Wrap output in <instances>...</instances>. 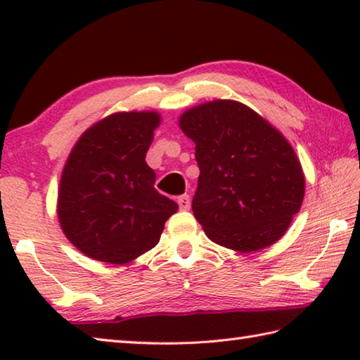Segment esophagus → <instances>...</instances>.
<instances>
[{
    "label": "esophagus",
    "mask_w": 360,
    "mask_h": 360,
    "mask_svg": "<svg viewBox=\"0 0 360 360\" xmlns=\"http://www.w3.org/2000/svg\"><path fill=\"white\" fill-rule=\"evenodd\" d=\"M178 205L182 211L191 210V197L188 195H181V197H178Z\"/></svg>",
    "instance_id": "obj_1"
}]
</instances>
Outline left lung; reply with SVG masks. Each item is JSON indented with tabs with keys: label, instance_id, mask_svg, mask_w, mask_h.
<instances>
[{
	"label": "left lung",
	"instance_id": "left-lung-1",
	"mask_svg": "<svg viewBox=\"0 0 360 360\" xmlns=\"http://www.w3.org/2000/svg\"><path fill=\"white\" fill-rule=\"evenodd\" d=\"M179 127L195 143L200 176L192 210L206 236L238 252L281 238L304 195L300 160L288 139L233 100L188 109Z\"/></svg>",
	"mask_w": 360,
	"mask_h": 360
}]
</instances>
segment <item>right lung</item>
Wrapping results in <instances>:
<instances>
[{
	"label": "right lung",
	"mask_w": 360,
	"mask_h": 360,
	"mask_svg": "<svg viewBox=\"0 0 360 360\" xmlns=\"http://www.w3.org/2000/svg\"><path fill=\"white\" fill-rule=\"evenodd\" d=\"M155 111L108 115L82 133L63 168L57 214L63 233L90 259L124 265L154 248L178 205L155 191L146 152Z\"/></svg>",
	"instance_id": "add662e5"
}]
</instances>
